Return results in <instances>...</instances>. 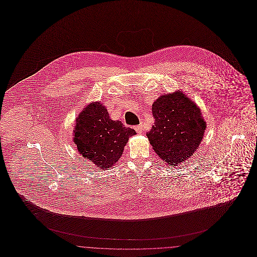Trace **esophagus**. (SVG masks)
Listing matches in <instances>:
<instances>
[{"label":"esophagus","instance_id":"obj_1","mask_svg":"<svg viewBox=\"0 0 257 257\" xmlns=\"http://www.w3.org/2000/svg\"><path fill=\"white\" fill-rule=\"evenodd\" d=\"M135 130H136V132L139 134V135H141V134H143V132H144V128H143V125H137L136 127H135Z\"/></svg>","mask_w":257,"mask_h":257}]
</instances>
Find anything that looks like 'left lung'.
Here are the masks:
<instances>
[{
	"mask_svg": "<svg viewBox=\"0 0 257 257\" xmlns=\"http://www.w3.org/2000/svg\"><path fill=\"white\" fill-rule=\"evenodd\" d=\"M154 125L147 134L169 166L187 160L200 147L206 130L201 110L181 91L160 96L152 105Z\"/></svg>",
	"mask_w": 257,
	"mask_h": 257,
	"instance_id": "obj_1",
	"label": "left lung"
}]
</instances>
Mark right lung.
<instances>
[{"label": "right lung", "instance_id": "right-lung-1", "mask_svg": "<svg viewBox=\"0 0 257 257\" xmlns=\"http://www.w3.org/2000/svg\"><path fill=\"white\" fill-rule=\"evenodd\" d=\"M73 133L74 143L81 156L102 170L118 161L128 139L137 134L121 121L112 120L100 102L89 104L79 113Z\"/></svg>", "mask_w": 257, "mask_h": 257}]
</instances>
